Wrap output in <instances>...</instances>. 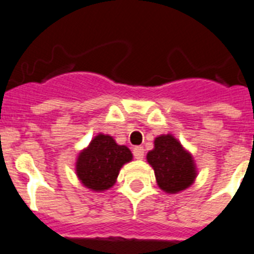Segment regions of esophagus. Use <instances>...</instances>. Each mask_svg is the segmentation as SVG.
I'll list each match as a JSON object with an SVG mask.
<instances>
[{"instance_id":"obj_1","label":"esophagus","mask_w":254,"mask_h":254,"mask_svg":"<svg viewBox=\"0 0 254 254\" xmlns=\"http://www.w3.org/2000/svg\"><path fill=\"white\" fill-rule=\"evenodd\" d=\"M132 154H134L135 159H139L141 160L144 157V147L142 146H135L132 149Z\"/></svg>"}]
</instances>
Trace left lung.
Wrapping results in <instances>:
<instances>
[{
    "mask_svg": "<svg viewBox=\"0 0 254 254\" xmlns=\"http://www.w3.org/2000/svg\"><path fill=\"white\" fill-rule=\"evenodd\" d=\"M146 159L154 167L157 185L165 192H179L192 184L196 177L192 156L172 135L156 137L154 150L149 151Z\"/></svg>",
    "mask_w": 254,
    "mask_h": 254,
    "instance_id": "obj_1",
    "label": "left lung"
}]
</instances>
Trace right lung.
<instances>
[{"label": "right lung", "mask_w": 254, "mask_h": 254, "mask_svg": "<svg viewBox=\"0 0 254 254\" xmlns=\"http://www.w3.org/2000/svg\"><path fill=\"white\" fill-rule=\"evenodd\" d=\"M131 159V151L127 146L118 145L109 135L99 134L79 154L77 175L85 187L103 191L115 184L120 167Z\"/></svg>", "instance_id": "1"}]
</instances>
